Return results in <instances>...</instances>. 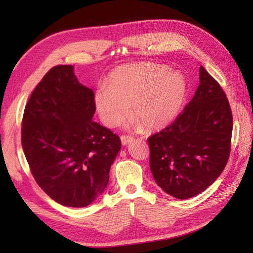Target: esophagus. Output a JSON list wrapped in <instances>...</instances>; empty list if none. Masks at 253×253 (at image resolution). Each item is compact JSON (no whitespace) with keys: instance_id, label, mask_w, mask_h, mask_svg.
Returning a JSON list of instances; mask_svg holds the SVG:
<instances>
[{"instance_id":"esophagus-1","label":"esophagus","mask_w":253,"mask_h":253,"mask_svg":"<svg viewBox=\"0 0 253 253\" xmlns=\"http://www.w3.org/2000/svg\"><path fill=\"white\" fill-rule=\"evenodd\" d=\"M121 140H122V143H123V146H127L128 143H130L131 141H132V137H130V136H121Z\"/></svg>"}]
</instances>
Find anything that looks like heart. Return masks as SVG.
I'll return each instance as SVG.
<instances>
[{"label":"heart","mask_w":253,"mask_h":253,"mask_svg":"<svg viewBox=\"0 0 253 253\" xmlns=\"http://www.w3.org/2000/svg\"><path fill=\"white\" fill-rule=\"evenodd\" d=\"M187 92L185 78L162 64L138 62L112 71L94 93V105L106 127H116L128 113L130 126L164 128L176 117Z\"/></svg>","instance_id":"heart-1"}]
</instances>
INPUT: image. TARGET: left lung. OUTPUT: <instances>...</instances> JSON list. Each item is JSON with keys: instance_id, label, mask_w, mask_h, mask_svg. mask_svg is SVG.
<instances>
[{"instance_id": "8db88e82", "label": "left lung", "mask_w": 253, "mask_h": 253, "mask_svg": "<svg viewBox=\"0 0 253 253\" xmlns=\"http://www.w3.org/2000/svg\"><path fill=\"white\" fill-rule=\"evenodd\" d=\"M200 84L184 112L169 126L148 138L155 182L177 199L211 186L230 153L233 114L221 85L200 66Z\"/></svg>"}]
</instances>
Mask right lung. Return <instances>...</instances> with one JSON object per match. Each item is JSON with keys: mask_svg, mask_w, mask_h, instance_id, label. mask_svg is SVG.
Segmentation results:
<instances>
[{"mask_svg": "<svg viewBox=\"0 0 253 253\" xmlns=\"http://www.w3.org/2000/svg\"><path fill=\"white\" fill-rule=\"evenodd\" d=\"M94 92L74 66L57 65L32 91L21 122V146L37 184L65 207L92 203L107 186L121 139L93 122Z\"/></svg>", "mask_w": 253, "mask_h": 253, "instance_id": "obj_1", "label": "right lung"}]
</instances>
